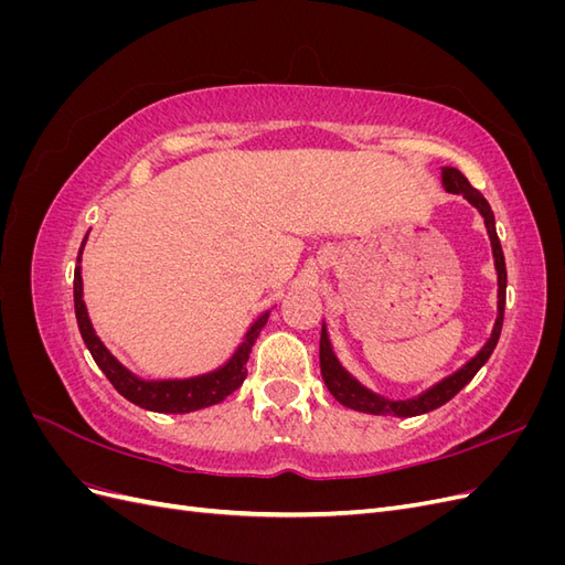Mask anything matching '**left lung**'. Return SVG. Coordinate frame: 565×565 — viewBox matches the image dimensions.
Segmentation results:
<instances>
[{
	"instance_id": "8db88e82",
	"label": "left lung",
	"mask_w": 565,
	"mask_h": 565,
	"mask_svg": "<svg viewBox=\"0 0 565 565\" xmlns=\"http://www.w3.org/2000/svg\"><path fill=\"white\" fill-rule=\"evenodd\" d=\"M440 183L446 188V193H455L465 198L471 207H476V212L483 216V224L490 237V247H492V262H494V273H498V318L492 322V332L488 337L486 344L478 349V353L469 361L457 367L448 377L438 380L436 384H431L429 388H424L417 396L409 398H401L393 401L382 396V393L367 388L361 380H355L353 374L341 365V361L334 353V347L328 334V324L322 320V330H320V372L324 386L330 388L332 396L355 413H367V415H384V417H417L424 413H431V409L446 405L452 396L465 388L473 374L481 370L490 353L498 347V339L502 332V320H504V297H507V266H504V254H502V245L498 231H494V214L490 210L488 200L476 191V188L467 181V177L459 172L455 167H440Z\"/></svg>"
}]
</instances>
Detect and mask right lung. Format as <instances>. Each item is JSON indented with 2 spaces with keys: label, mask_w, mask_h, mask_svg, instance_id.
Wrapping results in <instances>:
<instances>
[{
  "label": "right lung",
  "mask_w": 565,
  "mask_h": 565,
  "mask_svg": "<svg viewBox=\"0 0 565 565\" xmlns=\"http://www.w3.org/2000/svg\"><path fill=\"white\" fill-rule=\"evenodd\" d=\"M87 241H89V233L84 235L79 254H77V266H75V282H73L75 318H77L79 334L84 339V344H87L94 363L110 380V384L115 386L119 396H125L129 403L139 405L143 409H150V413L183 415V413H195V409L216 405L226 396H231L235 388L243 386L247 377V361H249V351L254 347V339L259 337L270 311L259 313L249 322L241 344L235 347V351L218 367L191 374V377H141V374L131 372L125 363L117 361L113 351L104 344V341H100V337L96 334L92 324L87 303H84V285H82V252Z\"/></svg>",
  "instance_id": "right-lung-1"
}]
</instances>
